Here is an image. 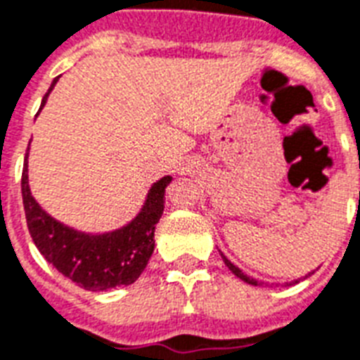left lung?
Wrapping results in <instances>:
<instances>
[{
  "instance_id": "8db88e82",
  "label": "left lung",
  "mask_w": 360,
  "mask_h": 360,
  "mask_svg": "<svg viewBox=\"0 0 360 360\" xmlns=\"http://www.w3.org/2000/svg\"><path fill=\"white\" fill-rule=\"evenodd\" d=\"M221 257H223L224 264L229 266V270L232 271V274H234L236 278H240L241 281H245V283H249V285H255V287H257V285H262V283H259V281H257V279H253V278H249V276H245V274H243V271H241L240 268H238V266L232 264V262H230V260L226 259V257H224L223 253H221ZM308 276H309V274H308ZM295 283H298V279H296ZM287 285H290V283H287Z\"/></svg>"
}]
</instances>
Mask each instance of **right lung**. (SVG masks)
I'll return each instance as SVG.
<instances>
[{
	"mask_svg": "<svg viewBox=\"0 0 360 360\" xmlns=\"http://www.w3.org/2000/svg\"><path fill=\"white\" fill-rule=\"evenodd\" d=\"M56 82L58 77L43 96L39 111ZM27 155L22 169V202L27 230L46 262L86 290H107L134 283L155 251V229L164 211V194L172 177L166 175L150 186L143 207L130 223L103 234H86L41 210L27 183Z\"/></svg>",
	"mask_w": 360,
	"mask_h": 360,
	"instance_id": "1",
	"label": "right lung"
}]
</instances>
